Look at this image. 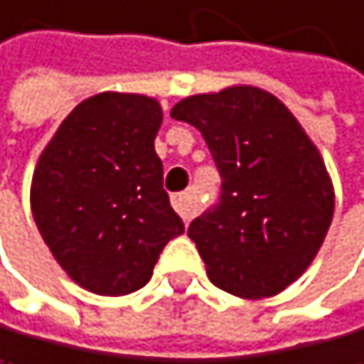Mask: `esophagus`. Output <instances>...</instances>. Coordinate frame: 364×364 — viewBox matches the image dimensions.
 I'll return each mask as SVG.
<instances>
[{"mask_svg":"<svg viewBox=\"0 0 364 364\" xmlns=\"http://www.w3.org/2000/svg\"><path fill=\"white\" fill-rule=\"evenodd\" d=\"M171 204H174L176 213H178L186 223H188L190 218H193L195 211H197V206H195V202H193V195H190V193H178V195H174V197H171Z\"/></svg>","mask_w":364,"mask_h":364,"instance_id":"34e87169","label":"esophagus"}]
</instances>
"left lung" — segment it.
Instances as JSON below:
<instances>
[{"label": "left lung", "instance_id": "obj_1", "mask_svg": "<svg viewBox=\"0 0 364 364\" xmlns=\"http://www.w3.org/2000/svg\"><path fill=\"white\" fill-rule=\"evenodd\" d=\"M171 118L200 129L223 178L218 204L188 228L209 279L237 297L279 295L311 264L335 213L318 149L253 85L186 97Z\"/></svg>", "mask_w": 364, "mask_h": 364}]
</instances>
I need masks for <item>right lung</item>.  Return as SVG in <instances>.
I'll return each mask as SVG.
<instances>
[{"mask_svg":"<svg viewBox=\"0 0 364 364\" xmlns=\"http://www.w3.org/2000/svg\"><path fill=\"white\" fill-rule=\"evenodd\" d=\"M158 100L87 97L39 155L29 202L46 246L71 281L97 295H127L153 277L183 220L162 188Z\"/></svg>","mask_w":364,"mask_h":364,"instance_id":"1","label":"right lung"}]
</instances>
